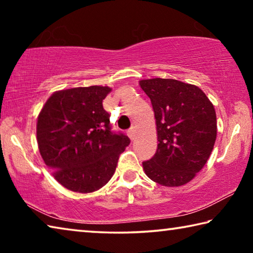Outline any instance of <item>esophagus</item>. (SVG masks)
<instances>
[{
	"mask_svg": "<svg viewBox=\"0 0 253 253\" xmlns=\"http://www.w3.org/2000/svg\"><path fill=\"white\" fill-rule=\"evenodd\" d=\"M127 135H128V137H129L130 139H134L135 138V129H134V127H131L130 129L127 131Z\"/></svg>",
	"mask_w": 253,
	"mask_h": 253,
	"instance_id": "34e87169",
	"label": "esophagus"
}]
</instances>
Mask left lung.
I'll use <instances>...</instances> for the list:
<instances>
[{"label":"left lung","instance_id":"8db88e82","mask_svg":"<svg viewBox=\"0 0 253 253\" xmlns=\"http://www.w3.org/2000/svg\"><path fill=\"white\" fill-rule=\"evenodd\" d=\"M156 119L157 149L143 162L145 174L163 186L191 182L208 162L216 139L213 104L198 85L175 79H144Z\"/></svg>","mask_w":253,"mask_h":253}]
</instances>
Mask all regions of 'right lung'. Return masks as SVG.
Returning a JSON list of instances; mask_svg holds the SVG:
<instances>
[{
  "mask_svg": "<svg viewBox=\"0 0 253 253\" xmlns=\"http://www.w3.org/2000/svg\"><path fill=\"white\" fill-rule=\"evenodd\" d=\"M107 85L53 92L37 122L41 157L63 187L78 193L99 190L113 177L119 155L130 140L110 130L102 100Z\"/></svg>",
  "mask_w": 253,
  "mask_h": 253,
  "instance_id": "obj_1",
  "label": "right lung"
}]
</instances>
